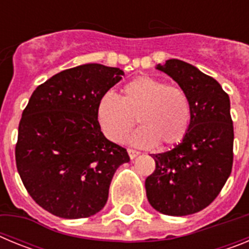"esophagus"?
<instances>
[{
    "label": "esophagus",
    "mask_w": 249,
    "mask_h": 249,
    "mask_svg": "<svg viewBox=\"0 0 249 249\" xmlns=\"http://www.w3.org/2000/svg\"><path fill=\"white\" fill-rule=\"evenodd\" d=\"M127 152H128V156H129V158H131V160H133V158H136L138 155H140V152L136 151V149H132V148L127 149Z\"/></svg>",
    "instance_id": "obj_1"
}]
</instances>
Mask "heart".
<instances>
[{"label":"heart","mask_w":249,"mask_h":249,"mask_svg":"<svg viewBox=\"0 0 249 249\" xmlns=\"http://www.w3.org/2000/svg\"><path fill=\"white\" fill-rule=\"evenodd\" d=\"M135 116L142 126L129 136L132 144L175 146L190 129V98L177 86L141 76L123 86L122 97L107 92L98 101V123L112 142H121L126 137L135 124Z\"/></svg>","instance_id":"1"}]
</instances>
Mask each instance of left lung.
<instances>
[{
	"mask_svg": "<svg viewBox=\"0 0 249 249\" xmlns=\"http://www.w3.org/2000/svg\"><path fill=\"white\" fill-rule=\"evenodd\" d=\"M156 68L187 93L191 123L181 143L152 155L156 169L146 178L147 198L163 214H193L214 201L232 171L234 133L230 97L214 78L181 59H168Z\"/></svg>",
	"mask_w": 249,
	"mask_h": 249,
	"instance_id": "1",
	"label": "left lung"
}]
</instances>
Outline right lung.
Instances as JSON below:
<instances>
[{"instance_id": "add662e5", "label": "right lung", "mask_w": 249, "mask_h": 249, "mask_svg": "<svg viewBox=\"0 0 249 249\" xmlns=\"http://www.w3.org/2000/svg\"><path fill=\"white\" fill-rule=\"evenodd\" d=\"M123 74L100 63L65 70L39 85L22 112L17 171L34 201L57 217L100 212L114 172L129 160L97 120L98 101Z\"/></svg>"}]
</instances>
